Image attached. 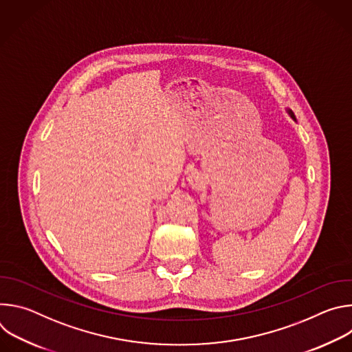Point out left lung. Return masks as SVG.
Here are the masks:
<instances>
[{"label":"left lung","mask_w":352,"mask_h":352,"mask_svg":"<svg viewBox=\"0 0 352 352\" xmlns=\"http://www.w3.org/2000/svg\"><path fill=\"white\" fill-rule=\"evenodd\" d=\"M287 111H288V114L291 116V118H294V120H295V116H294V113H292L291 110H287Z\"/></svg>","instance_id":"1"}]
</instances>
